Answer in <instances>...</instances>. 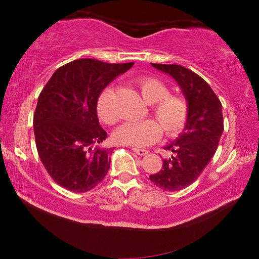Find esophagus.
Segmentation results:
<instances>
[{"instance_id": "obj_1", "label": "esophagus", "mask_w": 259, "mask_h": 259, "mask_svg": "<svg viewBox=\"0 0 259 259\" xmlns=\"http://www.w3.org/2000/svg\"><path fill=\"white\" fill-rule=\"evenodd\" d=\"M133 152L138 155H140V157H144V155H146L148 153L146 150H143V148H133Z\"/></svg>"}]
</instances>
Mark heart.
Wrapping results in <instances>:
<instances>
[{"label": "heart", "mask_w": 259, "mask_h": 259, "mask_svg": "<svg viewBox=\"0 0 259 259\" xmlns=\"http://www.w3.org/2000/svg\"><path fill=\"white\" fill-rule=\"evenodd\" d=\"M136 84L144 101L148 105H153L151 114L157 123L150 120L125 122L115 130L113 139L127 146L144 147L160 137V130L166 136H176L182 132L190 115V106L186 99L179 95H169L167 86L155 77H140L136 81ZM111 98L112 91L107 88L100 94L97 104L99 118L107 125H113L118 121V115L113 108Z\"/></svg>", "instance_id": "obj_1"}]
</instances>
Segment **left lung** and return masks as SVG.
<instances>
[{"instance_id":"1","label":"left lung","mask_w":259,"mask_h":259,"mask_svg":"<svg viewBox=\"0 0 259 259\" xmlns=\"http://www.w3.org/2000/svg\"><path fill=\"white\" fill-rule=\"evenodd\" d=\"M179 84L190 106V115L183 132L165 150L171 158L162 160L158 173L150 176L155 186L165 191H180L196 182L217 151L224 131L222 104L203 77L179 65L151 63Z\"/></svg>"}]
</instances>
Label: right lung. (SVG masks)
<instances>
[{"label":"right lung","instance_id":"add662e5","mask_svg":"<svg viewBox=\"0 0 259 259\" xmlns=\"http://www.w3.org/2000/svg\"><path fill=\"white\" fill-rule=\"evenodd\" d=\"M134 65L80 59L60 67L38 95L34 134L38 157L49 176L72 192H87L111 166L107 133L99 123L101 92Z\"/></svg>","mask_w":259,"mask_h":259}]
</instances>
